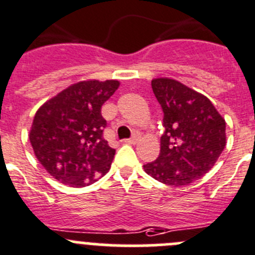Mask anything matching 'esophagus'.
Instances as JSON below:
<instances>
[{
    "label": "esophagus",
    "instance_id": "34e87169",
    "mask_svg": "<svg viewBox=\"0 0 255 255\" xmlns=\"http://www.w3.org/2000/svg\"><path fill=\"white\" fill-rule=\"evenodd\" d=\"M139 140H140V133L135 132L130 139H125V143L126 144H135V143H138Z\"/></svg>",
    "mask_w": 255,
    "mask_h": 255
}]
</instances>
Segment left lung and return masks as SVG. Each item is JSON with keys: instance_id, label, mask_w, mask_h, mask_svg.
Returning <instances> with one entry per match:
<instances>
[{"instance_id": "8db88e82", "label": "left lung", "mask_w": 255, "mask_h": 255, "mask_svg": "<svg viewBox=\"0 0 255 255\" xmlns=\"http://www.w3.org/2000/svg\"><path fill=\"white\" fill-rule=\"evenodd\" d=\"M162 107L164 134L159 157L143 165L158 182L183 187L213 168L227 143L226 121L202 93L168 77L152 80Z\"/></svg>"}]
</instances>
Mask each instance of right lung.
I'll return each mask as SVG.
<instances>
[{"mask_svg":"<svg viewBox=\"0 0 255 255\" xmlns=\"http://www.w3.org/2000/svg\"><path fill=\"white\" fill-rule=\"evenodd\" d=\"M120 87L117 80H86L68 86L37 110L29 129L33 153L49 175L68 187L97 182L116 150L103 139L101 107Z\"/></svg>","mask_w":255,"mask_h":255,"instance_id":"right-lung-1","label":"right lung"}]
</instances>
